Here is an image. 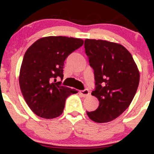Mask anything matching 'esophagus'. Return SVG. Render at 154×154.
I'll list each match as a JSON object with an SVG mask.
<instances>
[{"instance_id": "obj_1", "label": "esophagus", "mask_w": 154, "mask_h": 154, "mask_svg": "<svg viewBox=\"0 0 154 154\" xmlns=\"http://www.w3.org/2000/svg\"><path fill=\"white\" fill-rule=\"evenodd\" d=\"M80 94H82V96H83V97H86L89 95L90 93L88 89H85V90H83V91H80Z\"/></svg>"}]
</instances>
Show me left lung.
Masks as SVG:
<instances>
[{"mask_svg": "<svg viewBox=\"0 0 154 154\" xmlns=\"http://www.w3.org/2000/svg\"><path fill=\"white\" fill-rule=\"evenodd\" d=\"M90 66L94 69L96 88L91 95L99 100L87 116L96 123L114 120L128 108L139 83V71L131 54L121 44L101 39L84 43Z\"/></svg>", "mask_w": 154, "mask_h": 154, "instance_id": "obj_1", "label": "left lung"}]
</instances>
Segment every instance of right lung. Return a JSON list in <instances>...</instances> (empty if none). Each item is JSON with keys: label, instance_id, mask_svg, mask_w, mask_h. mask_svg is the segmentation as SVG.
<instances>
[{"label": "right lung", "instance_id": "add662e5", "mask_svg": "<svg viewBox=\"0 0 154 154\" xmlns=\"http://www.w3.org/2000/svg\"><path fill=\"white\" fill-rule=\"evenodd\" d=\"M83 45L81 38L46 36L27 50L18 80L26 103L36 116L46 119L58 117L63 113L66 98L77 93L76 89L61 86L57 78H63L65 60Z\"/></svg>", "mask_w": 154, "mask_h": 154}]
</instances>
